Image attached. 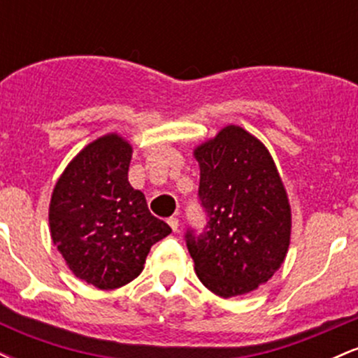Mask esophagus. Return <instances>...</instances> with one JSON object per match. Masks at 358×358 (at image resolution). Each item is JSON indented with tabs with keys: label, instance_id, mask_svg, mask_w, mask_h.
Wrapping results in <instances>:
<instances>
[{
	"label": "esophagus",
	"instance_id": "esophagus-1",
	"mask_svg": "<svg viewBox=\"0 0 358 358\" xmlns=\"http://www.w3.org/2000/svg\"><path fill=\"white\" fill-rule=\"evenodd\" d=\"M168 224H170L171 231H173V232H178L180 222H178V219H176V217H170V219H168Z\"/></svg>",
	"mask_w": 358,
	"mask_h": 358
}]
</instances>
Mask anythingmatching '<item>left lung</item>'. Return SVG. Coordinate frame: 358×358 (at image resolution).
I'll return each mask as SVG.
<instances>
[{
    "label": "left lung",
    "instance_id": "left-lung-1",
    "mask_svg": "<svg viewBox=\"0 0 358 358\" xmlns=\"http://www.w3.org/2000/svg\"><path fill=\"white\" fill-rule=\"evenodd\" d=\"M203 232L185 234L196 276L222 298L254 291L285 261L291 208L266 146L239 126H227L195 150Z\"/></svg>",
    "mask_w": 358,
    "mask_h": 358
}]
</instances>
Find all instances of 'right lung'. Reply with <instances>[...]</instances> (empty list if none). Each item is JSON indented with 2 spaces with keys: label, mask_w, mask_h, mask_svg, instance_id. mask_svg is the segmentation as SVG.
<instances>
[{
  "label": "right lung",
  "mask_w": 358,
  "mask_h": 358,
  "mask_svg": "<svg viewBox=\"0 0 358 358\" xmlns=\"http://www.w3.org/2000/svg\"><path fill=\"white\" fill-rule=\"evenodd\" d=\"M131 155L117 134L96 139L65 168L52 193L53 244L77 278L99 289L139 276L151 245L171 232L127 182Z\"/></svg>",
  "instance_id": "right-lung-1"
}]
</instances>
